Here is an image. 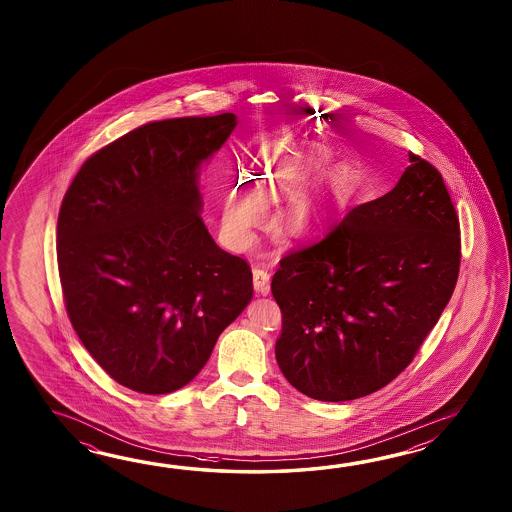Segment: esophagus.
<instances>
[{
    "label": "esophagus",
    "mask_w": 512,
    "mask_h": 512,
    "mask_svg": "<svg viewBox=\"0 0 512 512\" xmlns=\"http://www.w3.org/2000/svg\"><path fill=\"white\" fill-rule=\"evenodd\" d=\"M252 278H254V289L261 294L269 293V289H271V285H269V280H271V274L265 271V269H261V267H254L252 269Z\"/></svg>",
    "instance_id": "34e87169"
}]
</instances>
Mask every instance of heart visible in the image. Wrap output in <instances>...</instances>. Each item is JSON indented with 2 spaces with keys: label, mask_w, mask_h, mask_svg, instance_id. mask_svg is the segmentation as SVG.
I'll return each mask as SVG.
<instances>
[{
  "label": "heart",
  "mask_w": 512,
  "mask_h": 512,
  "mask_svg": "<svg viewBox=\"0 0 512 512\" xmlns=\"http://www.w3.org/2000/svg\"><path fill=\"white\" fill-rule=\"evenodd\" d=\"M252 177L260 181V194L265 199H282L298 194L307 177V164L289 163L274 168V164L260 166V172ZM265 216V203L252 192L234 190L225 203V225L238 238L245 240L252 227H256ZM315 208L309 201H300L289 216V229L304 232L311 227Z\"/></svg>",
  "instance_id": "obj_1"
}]
</instances>
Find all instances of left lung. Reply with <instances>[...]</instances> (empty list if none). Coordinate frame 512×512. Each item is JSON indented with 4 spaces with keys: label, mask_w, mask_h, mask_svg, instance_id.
Segmentation results:
<instances>
[{
    "label": "left lung",
    "mask_w": 512,
    "mask_h": 512,
    "mask_svg": "<svg viewBox=\"0 0 512 512\" xmlns=\"http://www.w3.org/2000/svg\"><path fill=\"white\" fill-rule=\"evenodd\" d=\"M388 194L351 208L280 260L276 360L311 399L340 403L408 368L454 293L461 230L443 175L421 155Z\"/></svg>",
    "instance_id": "8db88e82"
}]
</instances>
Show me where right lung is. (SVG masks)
I'll return each instance as SVG.
<instances>
[{
	"label": "right lung",
	"instance_id": "obj_1",
	"mask_svg": "<svg viewBox=\"0 0 512 512\" xmlns=\"http://www.w3.org/2000/svg\"><path fill=\"white\" fill-rule=\"evenodd\" d=\"M234 128V113L142 124L93 153L62 199L67 316L133 392L183 388L252 300L251 265L219 249L199 214L197 168Z\"/></svg>",
	"mask_w": 512,
	"mask_h": 512
}]
</instances>
